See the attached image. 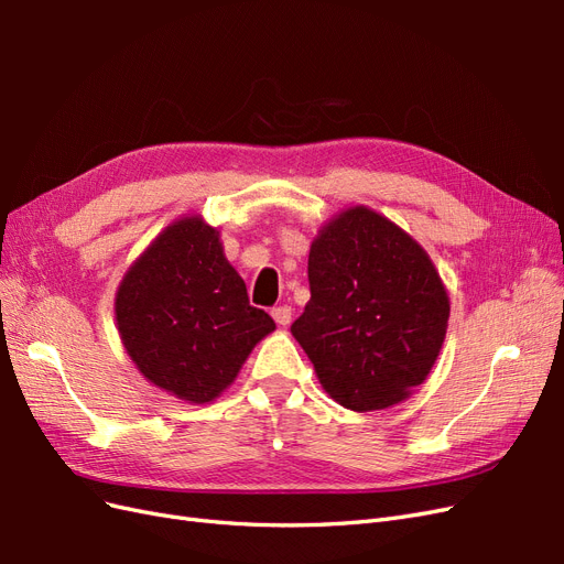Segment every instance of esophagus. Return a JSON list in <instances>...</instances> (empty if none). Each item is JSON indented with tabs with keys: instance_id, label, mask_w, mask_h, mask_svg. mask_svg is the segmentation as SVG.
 I'll list each match as a JSON object with an SVG mask.
<instances>
[{
	"instance_id": "34e87169",
	"label": "esophagus",
	"mask_w": 564,
	"mask_h": 564,
	"mask_svg": "<svg viewBox=\"0 0 564 564\" xmlns=\"http://www.w3.org/2000/svg\"><path fill=\"white\" fill-rule=\"evenodd\" d=\"M270 315L278 324H282V327H286V324L292 322V308H289V305H278V308H272Z\"/></svg>"
}]
</instances>
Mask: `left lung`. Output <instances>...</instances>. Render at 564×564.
Listing matches in <instances>:
<instances>
[{
    "label": "left lung",
    "instance_id": "1",
    "mask_svg": "<svg viewBox=\"0 0 564 564\" xmlns=\"http://www.w3.org/2000/svg\"><path fill=\"white\" fill-rule=\"evenodd\" d=\"M311 301L292 334L322 388L352 412L386 409L421 386L445 344L449 296L431 256L400 226L350 207L308 256Z\"/></svg>",
    "mask_w": 564,
    "mask_h": 564
}]
</instances>
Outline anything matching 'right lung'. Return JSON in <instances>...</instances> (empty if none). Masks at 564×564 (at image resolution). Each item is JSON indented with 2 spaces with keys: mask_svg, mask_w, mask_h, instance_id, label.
I'll use <instances>...</instances> for the list:
<instances>
[{
  "mask_svg": "<svg viewBox=\"0 0 564 564\" xmlns=\"http://www.w3.org/2000/svg\"><path fill=\"white\" fill-rule=\"evenodd\" d=\"M119 338L143 377L178 400H216L253 346L275 332L249 305L220 235L202 216L166 226L133 261L115 296Z\"/></svg>",
  "mask_w": 564,
  "mask_h": 564,
  "instance_id": "1",
  "label": "right lung"
}]
</instances>
